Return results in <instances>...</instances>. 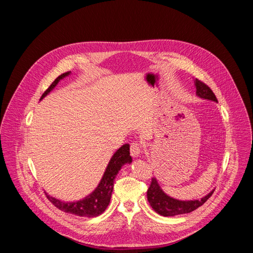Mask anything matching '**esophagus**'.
I'll use <instances>...</instances> for the list:
<instances>
[{"mask_svg":"<svg viewBox=\"0 0 253 253\" xmlns=\"http://www.w3.org/2000/svg\"><path fill=\"white\" fill-rule=\"evenodd\" d=\"M129 152L133 157H138L141 152V145L137 141H133L131 143V148H129Z\"/></svg>","mask_w":253,"mask_h":253,"instance_id":"obj_1","label":"esophagus"}]
</instances>
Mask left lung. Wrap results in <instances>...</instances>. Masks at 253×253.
I'll return each instance as SVG.
<instances>
[{
  "label": "left lung",
  "mask_w": 253,
  "mask_h": 253,
  "mask_svg": "<svg viewBox=\"0 0 253 253\" xmlns=\"http://www.w3.org/2000/svg\"><path fill=\"white\" fill-rule=\"evenodd\" d=\"M194 82L196 86V95L198 97L217 102L215 95H214L211 88L207 85V84H205L198 79H195ZM213 192L214 190L211 191L209 194H207L205 197L201 198V200L179 201L167 195L163 191V189L160 188L157 179L155 177H153L151 185L148 189L147 196L151 207L156 213L160 214V215L163 216H175L178 215V214H185L194 211L198 207H201L208 201L209 197L213 194Z\"/></svg>",
  "instance_id": "obj_1"
}]
</instances>
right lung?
<instances>
[{
	"label": "right lung",
	"mask_w": 253,
	"mask_h": 253,
	"mask_svg": "<svg viewBox=\"0 0 253 253\" xmlns=\"http://www.w3.org/2000/svg\"><path fill=\"white\" fill-rule=\"evenodd\" d=\"M70 74L71 72H67L60 75L59 77L50 84V86L44 91L40 100H42L50 90H52V88L57 85L61 79L67 77ZM131 163L132 157L129 156V144L126 143L122 145L121 148H119L116 151V153L112 156L98 187L89 195L84 197L83 200L72 203H64L62 201L57 200L55 197L49 196L47 193L46 196L49 202L55 205L61 211L75 214V215L78 216L96 217L98 215H100V214L103 213L104 210L108 208L114 188V180L118 172L120 171L121 167L126 164Z\"/></svg>",
	"instance_id": "1"
}]
</instances>
